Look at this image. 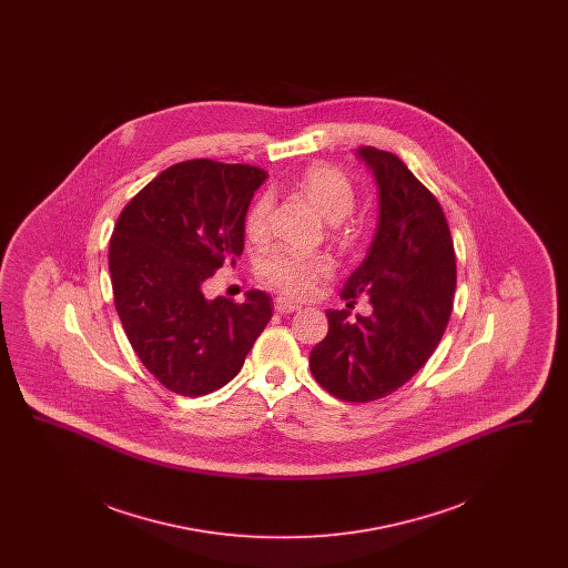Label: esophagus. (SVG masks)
Segmentation results:
<instances>
[{
  "label": "esophagus",
  "instance_id": "esophagus-1",
  "mask_svg": "<svg viewBox=\"0 0 568 568\" xmlns=\"http://www.w3.org/2000/svg\"><path fill=\"white\" fill-rule=\"evenodd\" d=\"M297 308H300V304L292 302V300H287V297H276V300H274V311H276V313H281V315L296 313Z\"/></svg>",
  "mask_w": 568,
  "mask_h": 568
}]
</instances>
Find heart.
Instances as JSON below:
<instances>
[{
	"instance_id": "obj_1",
	"label": "heart",
	"mask_w": 568,
	"mask_h": 568,
	"mask_svg": "<svg viewBox=\"0 0 568 568\" xmlns=\"http://www.w3.org/2000/svg\"><path fill=\"white\" fill-rule=\"evenodd\" d=\"M296 190L322 213L329 223H338L349 215L355 204L352 181L334 165L324 162L306 165L296 179ZM272 197L262 195L246 215V236L262 241L268 232ZM329 271L324 255H297L292 251H274L262 262V274L283 294L304 296Z\"/></svg>"
}]
</instances>
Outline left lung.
<instances>
[{"instance_id":"8db88e82","label":"left lung","mask_w":568,"mask_h":568,"mask_svg":"<svg viewBox=\"0 0 568 568\" xmlns=\"http://www.w3.org/2000/svg\"><path fill=\"white\" fill-rule=\"evenodd\" d=\"M377 181L373 244L343 297H371L373 313L325 311L327 336L311 352V373L347 403L378 400L403 387L433 355L449 322L456 253L445 213L394 153L362 146ZM352 306V304H349Z\"/></svg>"}]
</instances>
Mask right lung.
Listing matches in <instances>:
<instances>
[{
	"mask_svg": "<svg viewBox=\"0 0 568 568\" xmlns=\"http://www.w3.org/2000/svg\"><path fill=\"white\" fill-rule=\"evenodd\" d=\"M244 163L191 160L163 170L123 209L109 248L114 306L135 355L174 394L204 396L239 375L271 322L272 297L206 300L202 285L244 248L253 193Z\"/></svg>",
	"mask_w": 568,
	"mask_h": 568,
	"instance_id": "add662e5",
	"label": "right lung"
}]
</instances>
